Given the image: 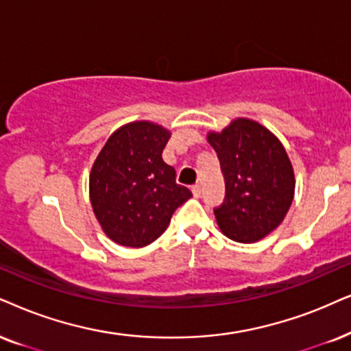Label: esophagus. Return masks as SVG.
<instances>
[{"instance_id": "1", "label": "esophagus", "mask_w": 351, "mask_h": 351, "mask_svg": "<svg viewBox=\"0 0 351 351\" xmlns=\"http://www.w3.org/2000/svg\"><path fill=\"white\" fill-rule=\"evenodd\" d=\"M201 193H202L201 184H194V186H193V194H194V197L201 196Z\"/></svg>"}]
</instances>
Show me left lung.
<instances>
[{"instance_id":"obj_1","label":"left lung","mask_w":351,"mask_h":351,"mask_svg":"<svg viewBox=\"0 0 351 351\" xmlns=\"http://www.w3.org/2000/svg\"><path fill=\"white\" fill-rule=\"evenodd\" d=\"M225 178L217 225L237 243H256L285 219L295 196V170L277 136L250 118H234L220 132L208 131Z\"/></svg>"}]
</instances>
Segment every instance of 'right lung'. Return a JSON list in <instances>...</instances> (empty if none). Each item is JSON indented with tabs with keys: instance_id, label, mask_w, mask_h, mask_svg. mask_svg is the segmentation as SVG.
<instances>
[{
	"instance_id": "obj_1",
	"label": "right lung",
	"mask_w": 351,
	"mask_h": 351,
	"mask_svg": "<svg viewBox=\"0 0 351 351\" xmlns=\"http://www.w3.org/2000/svg\"><path fill=\"white\" fill-rule=\"evenodd\" d=\"M171 132L152 121L123 124L108 137L88 175L92 210L119 246L144 247L165 232L173 212L193 196L162 160Z\"/></svg>"
}]
</instances>
